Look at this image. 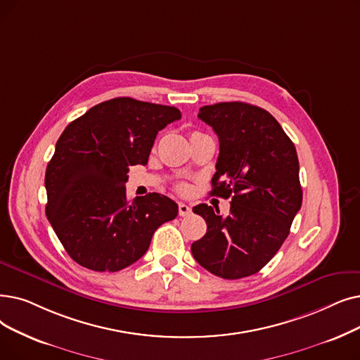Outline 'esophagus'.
<instances>
[{
  "label": "esophagus",
  "mask_w": 360,
  "mask_h": 360,
  "mask_svg": "<svg viewBox=\"0 0 360 360\" xmlns=\"http://www.w3.org/2000/svg\"><path fill=\"white\" fill-rule=\"evenodd\" d=\"M178 212H179V216H188L191 214V207L188 205H185V202H179Z\"/></svg>",
  "instance_id": "obj_1"
}]
</instances>
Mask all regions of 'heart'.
Returning a JSON list of instances; mask_svg holds the SVG:
<instances>
[{
	"label": "heart",
	"instance_id": "heart-1",
	"mask_svg": "<svg viewBox=\"0 0 360 360\" xmlns=\"http://www.w3.org/2000/svg\"><path fill=\"white\" fill-rule=\"evenodd\" d=\"M178 191L184 194V193H186V191H188V186H186L185 184H179V185H178Z\"/></svg>",
	"mask_w": 360,
	"mask_h": 360
}]
</instances>
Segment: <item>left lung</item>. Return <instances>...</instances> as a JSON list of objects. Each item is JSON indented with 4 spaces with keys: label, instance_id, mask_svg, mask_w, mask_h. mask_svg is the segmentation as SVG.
I'll return each mask as SVG.
<instances>
[{
    "label": "left lung",
    "instance_id": "8db88e82",
    "mask_svg": "<svg viewBox=\"0 0 360 360\" xmlns=\"http://www.w3.org/2000/svg\"><path fill=\"white\" fill-rule=\"evenodd\" d=\"M219 138L212 195L231 200L226 217L198 205L207 231L193 243L194 259L216 276L259 272L283 245L302 207L299 159L288 135L266 110L241 101L200 108Z\"/></svg>",
    "mask_w": 360,
    "mask_h": 360
}]
</instances>
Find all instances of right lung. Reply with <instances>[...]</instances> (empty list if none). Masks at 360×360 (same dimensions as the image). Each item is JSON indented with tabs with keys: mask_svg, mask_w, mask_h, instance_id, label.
<instances>
[{
	"mask_svg": "<svg viewBox=\"0 0 360 360\" xmlns=\"http://www.w3.org/2000/svg\"><path fill=\"white\" fill-rule=\"evenodd\" d=\"M181 119L176 107L119 97L70 122L45 172L46 217L81 266L117 272L141 259L178 205L150 193L129 201L131 166L147 165L155 135Z\"/></svg>",
	"mask_w": 360,
	"mask_h": 360,
	"instance_id": "1",
	"label": "right lung"
}]
</instances>
